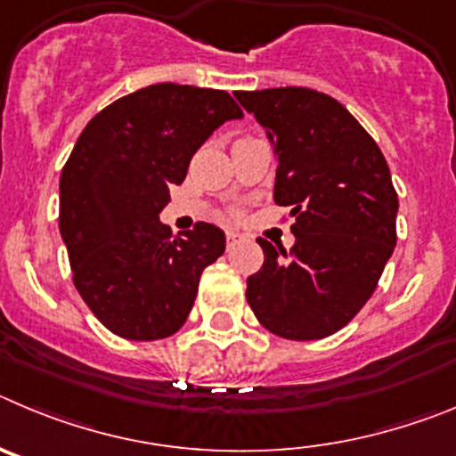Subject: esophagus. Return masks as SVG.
Wrapping results in <instances>:
<instances>
[{"label": "esophagus", "instance_id": "esophagus-1", "mask_svg": "<svg viewBox=\"0 0 456 456\" xmlns=\"http://www.w3.org/2000/svg\"><path fill=\"white\" fill-rule=\"evenodd\" d=\"M224 236H227V248H232V245H236L238 240H240V233L232 232V229H227V233H224Z\"/></svg>", "mask_w": 456, "mask_h": 456}]
</instances>
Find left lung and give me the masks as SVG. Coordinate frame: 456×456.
<instances>
[{"label":"left lung","instance_id":"1","mask_svg":"<svg viewBox=\"0 0 456 456\" xmlns=\"http://www.w3.org/2000/svg\"><path fill=\"white\" fill-rule=\"evenodd\" d=\"M277 154L274 202L290 207L295 245L248 277V305L289 340H318L350 322L375 293L397 243V192L388 163L334 97L311 88L236 93Z\"/></svg>","mask_w":456,"mask_h":456}]
</instances>
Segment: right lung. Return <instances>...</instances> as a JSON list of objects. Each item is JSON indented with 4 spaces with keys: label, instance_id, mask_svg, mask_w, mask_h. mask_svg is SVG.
I'll use <instances>...</instances> for the list:
<instances>
[{
    "label": "right lung",
    "instance_id": "right-lung-1",
    "mask_svg": "<svg viewBox=\"0 0 456 456\" xmlns=\"http://www.w3.org/2000/svg\"><path fill=\"white\" fill-rule=\"evenodd\" d=\"M233 118L243 110L224 90L154 84L102 109L81 131L61 172L59 229L77 290L113 334L159 340L186 322L224 233L195 223L172 236L159 213L192 154Z\"/></svg>",
    "mask_w": 456,
    "mask_h": 456
}]
</instances>
